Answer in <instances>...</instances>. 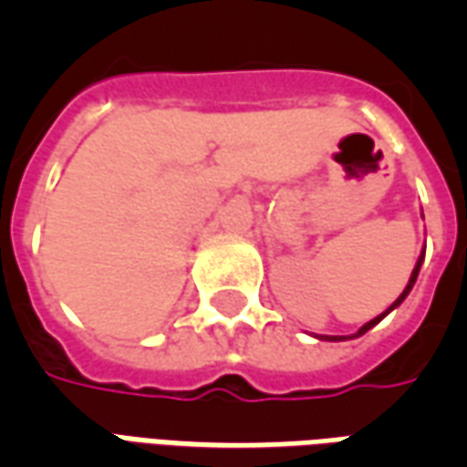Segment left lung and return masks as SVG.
Masks as SVG:
<instances>
[{
    "mask_svg": "<svg viewBox=\"0 0 467 467\" xmlns=\"http://www.w3.org/2000/svg\"><path fill=\"white\" fill-rule=\"evenodd\" d=\"M422 257H425V253L420 254V260H418V265H415V270H412L410 280H408V285H405V290H402L400 297H398V300H395V303H392L390 307H388V310H385V313L378 315V317H375V320H370V323H365V325H362L360 330H358V335H365V333H368V330H370L372 325H378V323H380V320H382V317H385V315L390 313V310H395V307H398V305H400L402 300H405V297H408V293H410V290H412V285H415V280H418V273H420ZM358 335H355V337H358ZM320 340H348V337H340V335H333V337H330V335H325V337H320Z\"/></svg>",
    "mask_w": 467,
    "mask_h": 467,
    "instance_id": "1",
    "label": "left lung"
}]
</instances>
